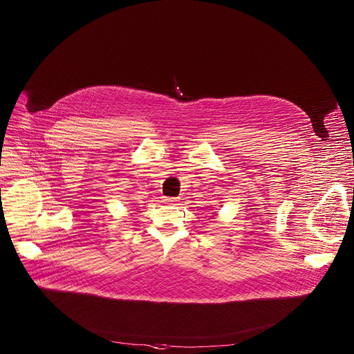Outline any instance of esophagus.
<instances>
[{
	"mask_svg": "<svg viewBox=\"0 0 354 354\" xmlns=\"http://www.w3.org/2000/svg\"><path fill=\"white\" fill-rule=\"evenodd\" d=\"M164 201L167 205H174L175 201H178V197H164Z\"/></svg>",
	"mask_w": 354,
	"mask_h": 354,
	"instance_id": "34e87169",
	"label": "esophagus"
}]
</instances>
